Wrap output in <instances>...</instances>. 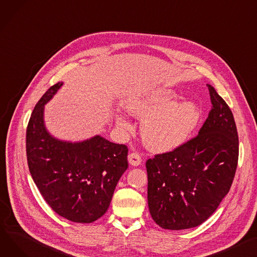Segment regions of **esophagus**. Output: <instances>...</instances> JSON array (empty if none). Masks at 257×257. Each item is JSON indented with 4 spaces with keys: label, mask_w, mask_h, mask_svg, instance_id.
I'll return each instance as SVG.
<instances>
[{
    "label": "esophagus",
    "mask_w": 257,
    "mask_h": 257,
    "mask_svg": "<svg viewBox=\"0 0 257 257\" xmlns=\"http://www.w3.org/2000/svg\"><path fill=\"white\" fill-rule=\"evenodd\" d=\"M128 161L133 166H139L141 164V162H142L141 155H140L139 153L132 152V153H130L129 155H128Z\"/></svg>",
    "instance_id": "1"
}]
</instances>
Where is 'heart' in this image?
Returning a JSON list of instances; mask_svg holds the SVG:
<instances>
[{"instance_id": "b5f03b06", "label": "heart", "mask_w": 257, "mask_h": 257, "mask_svg": "<svg viewBox=\"0 0 257 257\" xmlns=\"http://www.w3.org/2000/svg\"><path fill=\"white\" fill-rule=\"evenodd\" d=\"M124 106L132 115L143 118L141 132L146 146L155 152H168L181 147L199 123L201 111L192 100L176 101L167 89H154L126 99ZM117 124L129 123L117 116Z\"/></svg>"}]
</instances>
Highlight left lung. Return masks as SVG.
<instances>
[{
	"instance_id": "1",
	"label": "left lung",
	"mask_w": 257,
	"mask_h": 257,
	"mask_svg": "<svg viewBox=\"0 0 257 257\" xmlns=\"http://www.w3.org/2000/svg\"><path fill=\"white\" fill-rule=\"evenodd\" d=\"M207 85L212 109L198 134L146 162L150 214L164 229L203 223L228 193L235 175L238 138L233 114Z\"/></svg>"
}]
</instances>
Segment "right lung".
<instances>
[{
    "mask_svg": "<svg viewBox=\"0 0 257 257\" xmlns=\"http://www.w3.org/2000/svg\"><path fill=\"white\" fill-rule=\"evenodd\" d=\"M62 85L50 87L31 114L26 136L28 165L41 195L57 214L77 223H92L107 211L128 168V148L99 135L80 143L51 136L44 125V105Z\"/></svg>",
    "mask_w": 257,
    "mask_h": 257,
    "instance_id": "add662e5",
    "label": "right lung"
}]
</instances>
